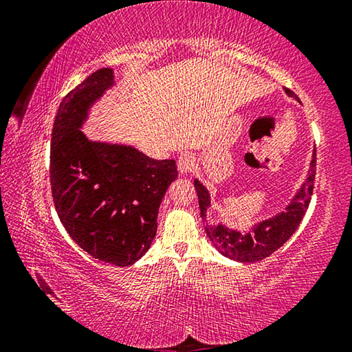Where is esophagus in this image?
<instances>
[{
	"label": "esophagus",
	"instance_id": "34e87169",
	"mask_svg": "<svg viewBox=\"0 0 352 352\" xmlns=\"http://www.w3.org/2000/svg\"><path fill=\"white\" fill-rule=\"evenodd\" d=\"M177 166L180 174H189L195 168V158L190 153H182L177 160Z\"/></svg>",
	"mask_w": 352,
	"mask_h": 352
}]
</instances>
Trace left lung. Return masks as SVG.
Listing matches in <instances>:
<instances>
[{"mask_svg":"<svg viewBox=\"0 0 352 352\" xmlns=\"http://www.w3.org/2000/svg\"><path fill=\"white\" fill-rule=\"evenodd\" d=\"M285 93L292 98H296V94L285 88ZM315 163H317V151H314L311 169L302 186L298 190L296 195L292 199L290 205L285 208V211L278 212L275 217L262 220L261 223L254 225L252 231L242 234L241 231L231 230L225 225H206L205 231L210 237L212 245L226 258L239 261V262H256L270 256L276 252L279 247H283L290 239V236L295 233L300 226L302 217L311 204V197L314 192V180H315ZM195 190L199 195V206L201 219H206V210L210 208V192L199 180H194Z\"/></svg>","mask_w":352,"mask_h":352,"instance_id":"1","label":"left lung"}]
</instances>
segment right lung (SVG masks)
I'll use <instances>...</instances> for the list:
<instances>
[{"instance_id":"obj_1","label":"right lung","mask_w":352,"mask_h":352,"mask_svg":"<svg viewBox=\"0 0 352 352\" xmlns=\"http://www.w3.org/2000/svg\"><path fill=\"white\" fill-rule=\"evenodd\" d=\"M115 83L100 68L63 98L51 135V190L71 239L94 259L135 264L157 234L158 208L175 180V160L132 146L90 141L80 130L90 107Z\"/></svg>"}]
</instances>
